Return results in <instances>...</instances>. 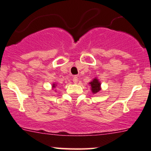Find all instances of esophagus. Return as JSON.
<instances>
[{
	"instance_id": "esophagus-1",
	"label": "esophagus",
	"mask_w": 151,
	"mask_h": 151,
	"mask_svg": "<svg viewBox=\"0 0 151 151\" xmlns=\"http://www.w3.org/2000/svg\"><path fill=\"white\" fill-rule=\"evenodd\" d=\"M72 80H73L74 84H77V82H78V78H77V77H73V79H72Z\"/></svg>"
}]
</instances>
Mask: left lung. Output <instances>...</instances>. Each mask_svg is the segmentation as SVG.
<instances>
[{"instance_id":"left-lung-1","label":"left lung","mask_w":151,"mask_h":151,"mask_svg":"<svg viewBox=\"0 0 151 151\" xmlns=\"http://www.w3.org/2000/svg\"><path fill=\"white\" fill-rule=\"evenodd\" d=\"M89 86H91V91L92 93L95 94V93H98L101 89V82L97 79V77H95L90 82H89Z\"/></svg>"}]
</instances>
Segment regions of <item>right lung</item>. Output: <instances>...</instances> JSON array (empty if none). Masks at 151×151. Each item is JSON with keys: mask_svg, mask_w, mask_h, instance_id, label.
<instances>
[{"mask_svg": "<svg viewBox=\"0 0 151 151\" xmlns=\"http://www.w3.org/2000/svg\"><path fill=\"white\" fill-rule=\"evenodd\" d=\"M58 86V85H57V83H56V82L53 83V84H52V89H55V87H56V86Z\"/></svg>", "mask_w": 151, "mask_h": 151, "instance_id": "1", "label": "right lung"}]
</instances>
